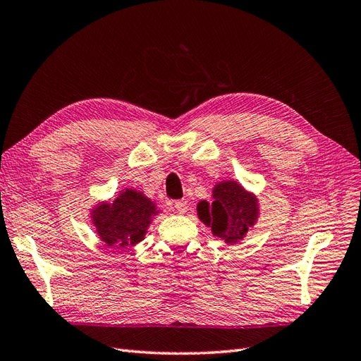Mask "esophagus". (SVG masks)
<instances>
[{"instance_id": "esophagus-1", "label": "esophagus", "mask_w": 361, "mask_h": 361, "mask_svg": "<svg viewBox=\"0 0 361 361\" xmlns=\"http://www.w3.org/2000/svg\"><path fill=\"white\" fill-rule=\"evenodd\" d=\"M173 207H174V209H176L179 214H185V212L188 211V203L183 202V200H178V202H174Z\"/></svg>"}]
</instances>
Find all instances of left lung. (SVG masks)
Here are the masks:
<instances>
[{
	"label": "left lung",
	"mask_w": 361,
	"mask_h": 361,
	"mask_svg": "<svg viewBox=\"0 0 361 361\" xmlns=\"http://www.w3.org/2000/svg\"><path fill=\"white\" fill-rule=\"evenodd\" d=\"M212 195V203L203 200L197 204L199 218L211 227L214 236L235 244L247 235L257 220L259 204L256 195L247 192L235 180L215 185Z\"/></svg>",
	"instance_id": "8db88e82"
}]
</instances>
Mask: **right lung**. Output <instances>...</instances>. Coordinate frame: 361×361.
Instances as JSON below:
<instances>
[{
  "label": "right lung",
  "instance_id": "obj_1",
  "mask_svg": "<svg viewBox=\"0 0 361 361\" xmlns=\"http://www.w3.org/2000/svg\"><path fill=\"white\" fill-rule=\"evenodd\" d=\"M158 211L143 192L125 190L113 203L96 206L92 221L102 241L117 250H125L143 241L152 216Z\"/></svg>",
  "mask_w": 361,
  "mask_h": 361
}]
</instances>
